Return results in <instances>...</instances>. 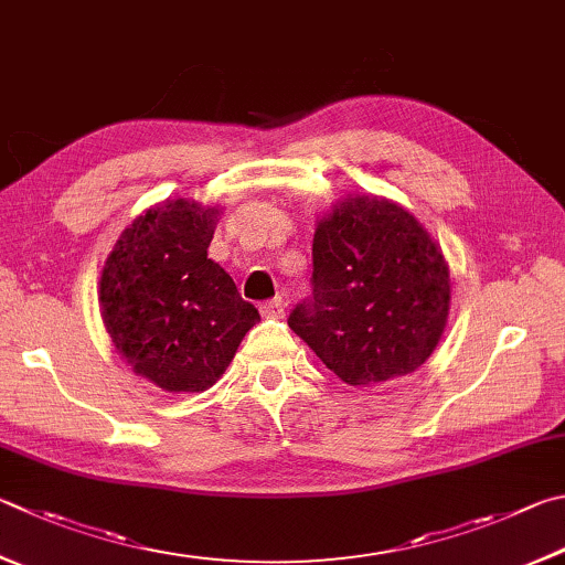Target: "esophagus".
<instances>
[{"label":"esophagus","mask_w":565,"mask_h":565,"mask_svg":"<svg viewBox=\"0 0 565 565\" xmlns=\"http://www.w3.org/2000/svg\"><path fill=\"white\" fill-rule=\"evenodd\" d=\"M259 311H262L264 318H284L286 303H284L281 296H276V299H271V301H264V303L259 306Z\"/></svg>","instance_id":"34e87169"}]
</instances>
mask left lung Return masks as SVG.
<instances>
[{
    "instance_id": "left-lung-1",
    "label": "left lung",
    "mask_w": 565,
    "mask_h": 565,
    "mask_svg": "<svg viewBox=\"0 0 565 565\" xmlns=\"http://www.w3.org/2000/svg\"><path fill=\"white\" fill-rule=\"evenodd\" d=\"M311 284L291 331L355 387L415 373L443 338L452 299L439 244L375 194L345 198L318 222Z\"/></svg>"
}]
</instances>
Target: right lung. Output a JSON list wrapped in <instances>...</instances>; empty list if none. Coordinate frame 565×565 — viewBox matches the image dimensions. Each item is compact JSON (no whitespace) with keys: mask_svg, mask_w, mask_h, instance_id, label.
<instances>
[{"mask_svg":"<svg viewBox=\"0 0 565 565\" xmlns=\"http://www.w3.org/2000/svg\"><path fill=\"white\" fill-rule=\"evenodd\" d=\"M220 207L166 200L132 220L100 274V316L122 361L168 393L220 381L259 321L232 276L207 259Z\"/></svg>","mask_w":565,"mask_h":565,"instance_id":"1","label":"right lung"}]
</instances>
